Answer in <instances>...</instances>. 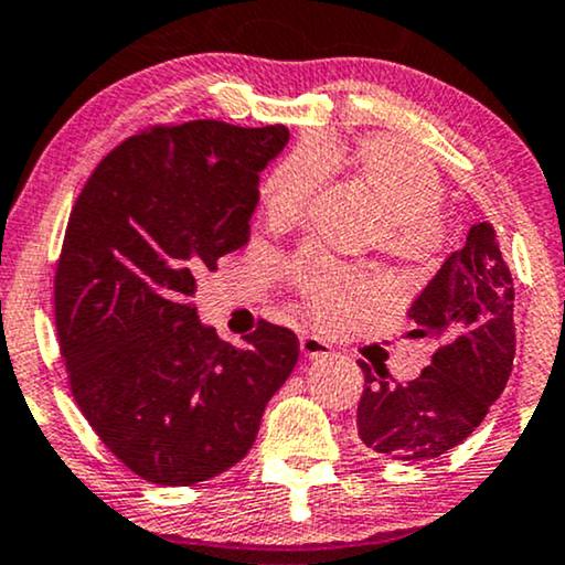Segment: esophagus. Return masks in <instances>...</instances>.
Masks as SVG:
<instances>
[{"label": "esophagus", "instance_id": "34e87169", "mask_svg": "<svg viewBox=\"0 0 565 565\" xmlns=\"http://www.w3.org/2000/svg\"><path fill=\"white\" fill-rule=\"evenodd\" d=\"M300 352L305 358H329L331 348H329V342H323L321 337L305 334V337H300Z\"/></svg>", "mask_w": 565, "mask_h": 565}]
</instances>
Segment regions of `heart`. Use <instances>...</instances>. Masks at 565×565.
Instances as JSON below:
<instances>
[{
	"label": "heart",
	"mask_w": 565,
	"mask_h": 565,
	"mask_svg": "<svg viewBox=\"0 0 565 565\" xmlns=\"http://www.w3.org/2000/svg\"><path fill=\"white\" fill-rule=\"evenodd\" d=\"M342 175L376 207L371 239L392 260L426 268L447 247L439 173L424 154L392 136L318 139L278 160L257 189V202L270 231L295 228L302 221L321 175ZM302 308L318 326H339L376 291L363 270L331 265L305 255L289 268Z\"/></svg>",
	"instance_id": "b5f03b06"
}]
</instances>
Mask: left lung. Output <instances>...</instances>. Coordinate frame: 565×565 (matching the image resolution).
I'll list each match as a JSON object with an SVG mask.
<instances>
[{
    "instance_id": "8db88e82",
    "label": "left lung",
    "mask_w": 565,
    "mask_h": 565,
    "mask_svg": "<svg viewBox=\"0 0 565 565\" xmlns=\"http://www.w3.org/2000/svg\"><path fill=\"white\" fill-rule=\"evenodd\" d=\"M413 337L439 342L407 384L360 363L358 437L392 460H431L477 431L513 371V278L492 223H477L407 310Z\"/></svg>"
}]
</instances>
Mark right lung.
I'll return each instance as SVG.
<instances>
[{"label": "right lung", "mask_w": 565, "mask_h": 565, "mask_svg": "<svg viewBox=\"0 0 565 565\" xmlns=\"http://www.w3.org/2000/svg\"><path fill=\"white\" fill-rule=\"evenodd\" d=\"M284 126H154L81 189L54 274V326L88 426L136 477L189 487L249 452L295 371V331L260 321L242 348L200 323L196 276L249 242L260 171Z\"/></svg>", "instance_id": "obj_1"}]
</instances>
